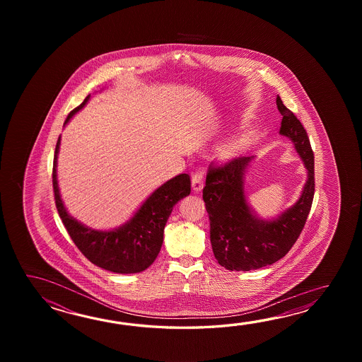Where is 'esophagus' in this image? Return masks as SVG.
<instances>
[{"label": "esophagus", "mask_w": 362, "mask_h": 362, "mask_svg": "<svg viewBox=\"0 0 362 362\" xmlns=\"http://www.w3.org/2000/svg\"><path fill=\"white\" fill-rule=\"evenodd\" d=\"M203 181H204V178H203L202 172H197L192 178V190L195 192H199L203 189Z\"/></svg>", "instance_id": "esophagus-1"}]
</instances>
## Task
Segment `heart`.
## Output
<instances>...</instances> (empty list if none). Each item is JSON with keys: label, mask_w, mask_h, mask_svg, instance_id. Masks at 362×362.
I'll use <instances>...</instances> for the list:
<instances>
[{"label": "heart", "mask_w": 362, "mask_h": 362, "mask_svg": "<svg viewBox=\"0 0 362 362\" xmlns=\"http://www.w3.org/2000/svg\"><path fill=\"white\" fill-rule=\"evenodd\" d=\"M247 139L242 136H235L223 142L221 146L217 150V156L221 160H230L233 158L238 156L240 151L246 146Z\"/></svg>", "instance_id": "1"}]
</instances>
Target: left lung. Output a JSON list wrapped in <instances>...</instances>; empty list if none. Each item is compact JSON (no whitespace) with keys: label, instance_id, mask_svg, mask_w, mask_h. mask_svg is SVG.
Segmentation results:
<instances>
[{"label":"left lung","instance_id":"1","mask_svg":"<svg viewBox=\"0 0 362 362\" xmlns=\"http://www.w3.org/2000/svg\"><path fill=\"white\" fill-rule=\"evenodd\" d=\"M282 115L279 134L293 141L308 177L300 198L285 212L259 218L248 206L245 175L254 156H240L208 170L203 200L211 223V245L216 260L228 270L259 269L282 259L299 238L315 195V155L300 120L277 97Z\"/></svg>","mask_w":362,"mask_h":362}]
</instances>
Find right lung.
Returning <instances> with one entry per match:
<instances>
[{
    "instance_id": "right-lung-1",
    "label": "right lung",
    "mask_w": 362,
    "mask_h": 362,
    "mask_svg": "<svg viewBox=\"0 0 362 362\" xmlns=\"http://www.w3.org/2000/svg\"><path fill=\"white\" fill-rule=\"evenodd\" d=\"M90 95L69 112L64 125L84 107ZM61 136L55 146L53 163V189L55 206L69 237L85 257L102 269L120 274L139 273L155 262L163 245V233L172 209L178 200L190 194V176L181 173L158 187L129 221L112 230H94L78 223L63 204L57 180V159Z\"/></svg>"
}]
</instances>
